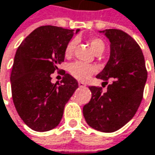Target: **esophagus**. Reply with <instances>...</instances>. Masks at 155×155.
<instances>
[{
    "label": "esophagus",
    "mask_w": 155,
    "mask_h": 155,
    "mask_svg": "<svg viewBox=\"0 0 155 155\" xmlns=\"http://www.w3.org/2000/svg\"><path fill=\"white\" fill-rule=\"evenodd\" d=\"M78 84H79L80 87H85V86H86V84H85L84 83H83V82H79Z\"/></svg>",
    "instance_id": "1"
}]
</instances>
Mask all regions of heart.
<instances>
[{"mask_svg": "<svg viewBox=\"0 0 155 155\" xmlns=\"http://www.w3.org/2000/svg\"><path fill=\"white\" fill-rule=\"evenodd\" d=\"M91 47L94 52L103 51L104 50V42L99 39V38H93L90 41ZM76 45V40H71L65 48V56L70 57L75 48ZM69 71L72 77L79 81H86L96 71V67L92 64L81 62V61H75L70 64L69 66Z\"/></svg>", "mask_w": 155, "mask_h": 155, "instance_id": "1", "label": "heart"}]
</instances>
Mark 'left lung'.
Segmentation results:
<instances>
[{
  "mask_svg": "<svg viewBox=\"0 0 155 155\" xmlns=\"http://www.w3.org/2000/svg\"><path fill=\"white\" fill-rule=\"evenodd\" d=\"M110 41V58L96 78L104 81L107 91L90 86L91 101L84 106L86 123L94 129L113 133L124 126L136 114L143 95L147 71L143 51L126 32L117 29L100 31ZM104 87V86H103Z\"/></svg>",
  "mask_w": 155,
  "mask_h": 155,
  "instance_id": "8db88e82",
  "label": "left lung"
}]
</instances>
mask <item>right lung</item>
Returning a JSON list of instances; mask_svg holds the SVG:
<instances>
[{"mask_svg":"<svg viewBox=\"0 0 155 155\" xmlns=\"http://www.w3.org/2000/svg\"><path fill=\"white\" fill-rule=\"evenodd\" d=\"M79 31L41 26L17 49L11 73L12 100L21 120L33 131L55 128L65 104L78 88V83L69 73L64 74L61 84L51 83V74L64 61L66 45Z\"/></svg>","mask_w":155,"mask_h":155,"instance_id":"obj_1","label":"right lung"}]
</instances>
